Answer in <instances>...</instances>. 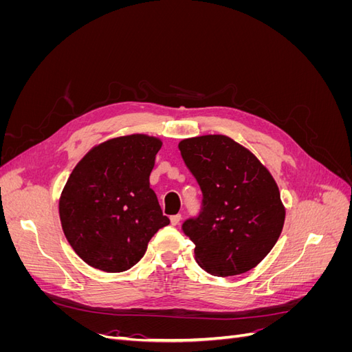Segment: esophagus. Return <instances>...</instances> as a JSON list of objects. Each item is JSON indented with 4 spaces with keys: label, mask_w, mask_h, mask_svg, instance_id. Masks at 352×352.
<instances>
[{
    "label": "esophagus",
    "mask_w": 352,
    "mask_h": 352,
    "mask_svg": "<svg viewBox=\"0 0 352 352\" xmlns=\"http://www.w3.org/2000/svg\"><path fill=\"white\" fill-rule=\"evenodd\" d=\"M180 220H182V214H175V216H172V217H170V223H172V225H173V226L179 225V223H180Z\"/></svg>",
    "instance_id": "obj_1"
}]
</instances>
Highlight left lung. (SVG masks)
<instances>
[{
	"label": "left lung",
	"mask_w": 352,
	"mask_h": 352,
	"mask_svg": "<svg viewBox=\"0 0 352 352\" xmlns=\"http://www.w3.org/2000/svg\"><path fill=\"white\" fill-rule=\"evenodd\" d=\"M179 150L202 192L199 212L182 225L199 267L219 278L254 269L278 242L285 221L269 170L223 135L184 140Z\"/></svg>",
	"instance_id": "left-lung-1"
}]
</instances>
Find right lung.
Wrapping results in <instances>:
<instances>
[{"label":"right lung","mask_w":352,"mask_h":352,"mask_svg":"<svg viewBox=\"0 0 352 352\" xmlns=\"http://www.w3.org/2000/svg\"><path fill=\"white\" fill-rule=\"evenodd\" d=\"M160 148L162 141L153 136L116 138L92 148L72 172L60 220L74 252L92 267L129 270L170 223L150 188Z\"/></svg>","instance_id":"right-lung-1"}]
</instances>
